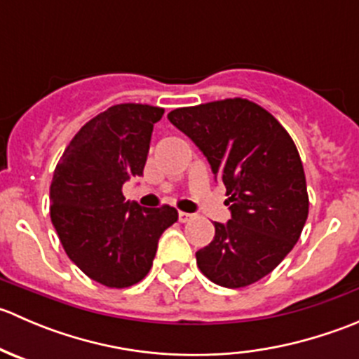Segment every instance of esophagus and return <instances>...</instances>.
<instances>
[{
  "label": "esophagus",
  "mask_w": 359,
  "mask_h": 359,
  "mask_svg": "<svg viewBox=\"0 0 359 359\" xmlns=\"http://www.w3.org/2000/svg\"><path fill=\"white\" fill-rule=\"evenodd\" d=\"M193 213H187V212H179V222H182V224H186V222H189L191 219H193Z\"/></svg>",
  "instance_id": "1"
}]
</instances>
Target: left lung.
<instances>
[{"label": "left lung", "mask_w": 359, "mask_h": 359, "mask_svg": "<svg viewBox=\"0 0 359 359\" xmlns=\"http://www.w3.org/2000/svg\"><path fill=\"white\" fill-rule=\"evenodd\" d=\"M226 187L231 220L198 250L210 281L243 288L262 280L299 241L309 213L306 175L290 133L248 99L213 100L168 112Z\"/></svg>", "instance_id": "8db88e82"}]
</instances>
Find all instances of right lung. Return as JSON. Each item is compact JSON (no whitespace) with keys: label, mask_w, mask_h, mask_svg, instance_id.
<instances>
[{"label":"right lung","mask_w":359,"mask_h":359,"mask_svg":"<svg viewBox=\"0 0 359 359\" xmlns=\"http://www.w3.org/2000/svg\"><path fill=\"white\" fill-rule=\"evenodd\" d=\"M163 112L149 104H116L81 126L53 172L50 217L60 243L104 287L144 280L159 236L179 219L173 206L144 208L123 196V184L142 175Z\"/></svg>","instance_id":"1"}]
</instances>
